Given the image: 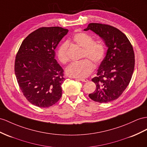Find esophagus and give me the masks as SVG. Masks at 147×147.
Segmentation results:
<instances>
[{"mask_svg":"<svg viewBox=\"0 0 147 147\" xmlns=\"http://www.w3.org/2000/svg\"><path fill=\"white\" fill-rule=\"evenodd\" d=\"M77 80L82 82H87L88 81V79H86V78H77Z\"/></svg>","mask_w":147,"mask_h":147,"instance_id":"34e87169","label":"esophagus"}]
</instances>
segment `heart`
Returning a JSON list of instances; mask_svg holds the SVG:
<instances>
[{"label":"heart","instance_id":"heart-1","mask_svg":"<svg viewBox=\"0 0 147 147\" xmlns=\"http://www.w3.org/2000/svg\"><path fill=\"white\" fill-rule=\"evenodd\" d=\"M73 40L79 46L83 48L82 58L91 59L95 63H99L102 61L105 55V47L101 41L93 40L91 35L84 32L76 33L73 36ZM67 50L68 43L67 42L61 43L58 48V58L63 64H66L69 61ZM89 60L84 59L80 61L70 64L66 68V73L69 76L75 78L88 76L94 69V65Z\"/></svg>","mask_w":147,"mask_h":147}]
</instances>
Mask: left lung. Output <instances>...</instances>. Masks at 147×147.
I'll return each instance as SVG.
<instances>
[{
    "mask_svg": "<svg viewBox=\"0 0 147 147\" xmlns=\"http://www.w3.org/2000/svg\"><path fill=\"white\" fill-rule=\"evenodd\" d=\"M89 30L102 38L108 47L97 76L92 79L96 89L89 97L100 103L111 102L122 95L131 80L135 66L134 49L126 35L111 25L91 23L84 30Z\"/></svg>",
    "mask_w": 147,
    "mask_h": 147,
    "instance_id": "left-lung-1",
    "label": "left lung"
}]
</instances>
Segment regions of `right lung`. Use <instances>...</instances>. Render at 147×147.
Returning <instances> with one entry per match:
<instances>
[{"instance_id": "1", "label": "right lung", "mask_w": 147, "mask_h": 147, "mask_svg": "<svg viewBox=\"0 0 147 147\" xmlns=\"http://www.w3.org/2000/svg\"><path fill=\"white\" fill-rule=\"evenodd\" d=\"M68 30L41 27L22 41L15 61V74L22 92L28 102L49 107L62 96L64 71L55 59V50Z\"/></svg>"}]
</instances>
